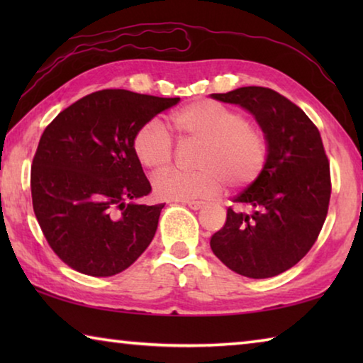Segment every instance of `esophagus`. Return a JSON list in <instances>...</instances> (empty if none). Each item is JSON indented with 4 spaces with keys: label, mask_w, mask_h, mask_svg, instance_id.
<instances>
[{
    "label": "esophagus",
    "mask_w": 363,
    "mask_h": 363,
    "mask_svg": "<svg viewBox=\"0 0 363 363\" xmlns=\"http://www.w3.org/2000/svg\"><path fill=\"white\" fill-rule=\"evenodd\" d=\"M184 205H187L190 210H200L201 206H203V201H194V200H190V201H182Z\"/></svg>",
    "instance_id": "34e87169"
}]
</instances>
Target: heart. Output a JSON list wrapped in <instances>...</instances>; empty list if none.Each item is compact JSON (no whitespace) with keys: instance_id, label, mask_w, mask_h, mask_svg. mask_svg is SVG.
<instances>
[{"instance_id":"1","label":"heart","mask_w":363,"mask_h":363,"mask_svg":"<svg viewBox=\"0 0 363 363\" xmlns=\"http://www.w3.org/2000/svg\"><path fill=\"white\" fill-rule=\"evenodd\" d=\"M171 126L179 143L194 140L195 171L167 169L153 179V192L162 200L190 201L219 192L223 184L247 187L262 174L269 160V139L245 115L216 101L187 104L171 115ZM138 162L150 173L168 167L173 144L162 123L152 120L133 139Z\"/></svg>"}]
</instances>
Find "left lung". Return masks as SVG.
<instances>
[{"label": "left lung", "mask_w": 363, "mask_h": 363, "mask_svg": "<svg viewBox=\"0 0 363 363\" xmlns=\"http://www.w3.org/2000/svg\"><path fill=\"white\" fill-rule=\"evenodd\" d=\"M211 97L248 110L269 139L266 168L233 199L211 250L245 277H275L303 259L327 218L331 181L320 133L274 89L245 86Z\"/></svg>", "instance_id": "1"}]
</instances>
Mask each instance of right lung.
<instances>
[{
	"mask_svg": "<svg viewBox=\"0 0 363 363\" xmlns=\"http://www.w3.org/2000/svg\"><path fill=\"white\" fill-rule=\"evenodd\" d=\"M179 97L102 89L49 123L33 157L32 201L38 224L67 266L112 277L149 247L164 203L140 205L152 192L133 139Z\"/></svg>",
	"mask_w": 363,
	"mask_h": 363,
	"instance_id": "right-lung-1",
	"label": "right lung"
}]
</instances>
